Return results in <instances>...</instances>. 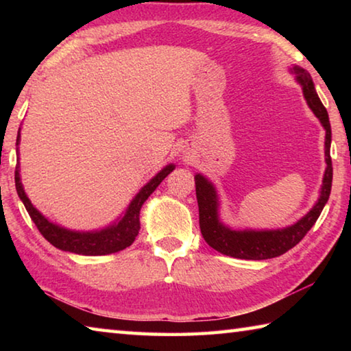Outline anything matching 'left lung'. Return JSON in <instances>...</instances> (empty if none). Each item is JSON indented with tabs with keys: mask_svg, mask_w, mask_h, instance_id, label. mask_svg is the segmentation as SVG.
Instances as JSON below:
<instances>
[{
	"mask_svg": "<svg viewBox=\"0 0 351 351\" xmlns=\"http://www.w3.org/2000/svg\"><path fill=\"white\" fill-rule=\"evenodd\" d=\"M295 75V82L302 86L304 97L308 106L314 112L325 130V173L320 186V195L311 210L302 217L299 221L283 229H232L219 219V198L217 189L204 175H195V187H197V199L199 209V229L207 245L234 258L245 260H266L274 258L289 251L306 235L314 223L317 221L320 212L330 198L332 167H331V127L328 112L320 102L314 88L313 79L308 71L300 66L289 69Z\"/></svg>",
	"mask_w": 351,
	"mask_h": 351,
	"instance_id": "8db88e82",
	"label": "left lung"
}]
</instances>
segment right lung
<instances>
[{
  "instance_id": "add662e5",
  "label": "right lung",
  "mask_w": 351,
  "mask_h": 351,
  "mask_svg": "<svg viewBox=\"0 0 351 351\" xmlns=\"http://www.w3.org/2000/svg\"><path fill=\"white\" fill-rule=\"evenodd\" d=\"M19 144L20 130L19 136H16V145ZM173 170V164L165 165L159 173L154 175L152 180L136 193V197L130 201V204L122 217H119L112 224L97 230H71L49 221L37 207H34L31 199L27 198L20 176V162L16 165L15 170V187L16 193H19L20 199L23 201V204H25L27 213L32 218V221L37 226L40 234L43 235L52 246L62 249V251L79 255H108L122 251V249L128 247L134 241L141 229L139 213L142 204H144L147 198L156 190V187L162 182L164 178L170 175Z\"/></svg>"
}]
</instances>
